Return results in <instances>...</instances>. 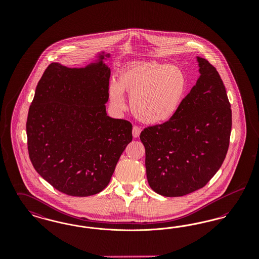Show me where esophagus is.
I'll use <instances>...</instances> for the list:
<instances>
[{
    "label": "esophagus",
    "mask_w": 259,
    "mask_h": 259,
    "mask_svg": "<svg viewBox=\"0 0 259 259\" xmlns=\"http://www.w3.org/2000/svg\"><path fill=\"white\" fill-rule=\"evenodd\" d=\"M141 128L139 127V126H137V125H134L133 126V130H132V133H133V137L134 138H138L140 134H141Z\"/></svg>",
    "instance_id": "1"
}]
</instances>
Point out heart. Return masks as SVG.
Segmentation results:
<instances>
[{"mask_svg":"<svg viewBox=\"0 0 259 259\" xmlns=\"http://www.w3.org/2000/svg\"><path fill=\"white\" fill-rule=\"evenodd\" d=\"M187 80L178 67L163 63H142L124 70L118 83L109 87L111 104L125 109L123 91L131 98V109L146 123H162L171 119L185 98Z\"/></svg>","mask_w":259,"mask_h":259,"instance_id":"obj_1","label":"heart"}]
</instances>
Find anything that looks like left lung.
<instances>
[{"mask_svg":"<svg viewBox=\"0 0 259 259\" xmlns=\"http://www.w3.org/2000/svg\"><path fill=\"white\" fill-rule=\"evenodd\" d=\"M197 59L201 75L176 114L140 135L148 185L166 197L204 187L222 167L229 148L232 111L225 87L209 61Z\"/></svg>","mask_w":259,"mask_h":259,"instance_id":"8db88e82","label":"left lung"}]
</instances>
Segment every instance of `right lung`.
Segmentation results:
<instances>
[{"mask_svg":"<svg viewBox=\"0 0 259 259\" xmlns=\"http://www.w3.org/2000/svg\"><path fill=\"white\" fill-rule=\"evenodd\" d=\"M103 59L104 53L80 69L51 63L28 112L30 160L42 179L70 196L105 189L133 138L130 121L107 115L111 70Z\"/></svg>","mask_w":259,"mask_h":259,"instance_id":"add662e5","label":"right lung"}]
</instances>
